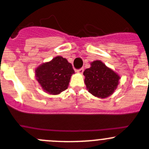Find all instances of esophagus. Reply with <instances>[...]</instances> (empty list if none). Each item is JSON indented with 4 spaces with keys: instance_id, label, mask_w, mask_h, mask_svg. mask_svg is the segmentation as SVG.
Returning a JSON list of instances; mask_svg holds the SVG:
<instances>
[{
    "instance_id": "obj_1",
    "label": "esophagus",
    "mask_w": 149,
    "mask_h": 149,
    "mask_svg": "<svg viewBox=\"0 0 149 149\" xmlns=\"http://www.w3.org/2000/svg\"><path fill=\"white\" fill-rule=\"evenodd\" d=\"M83 72H84V69H83V68H80V69H77V72H78V73L80 74H83Z\"/></svg>"
}]
</instances>
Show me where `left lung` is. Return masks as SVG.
I'll list each match as a JSON object with an SVG mask.
<instances>
[{"instance_id": "left-lung-1", "label": "left lung", "mask_w": 149, "mask_h": 149, "mask_svg": "<svg viewBox=\"0 0 149 149\" xmlns=\"http://www.w3.org/2000/svg\"><path fill=\"white\" fill-rule=\"evenodd\" d=\"M88 92L99 98H106L114 92L120 77L100 61H94L83 72Z\"/></svg>"}]
</instances>
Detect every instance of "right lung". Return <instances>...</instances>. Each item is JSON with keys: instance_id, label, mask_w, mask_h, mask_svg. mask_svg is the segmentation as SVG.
<instances>
[{"instance_id": "obj_1", "label": "right lung", "mask_w": 149, "mask_h": 149, "mask_svg": "<svg viewBox=\"0 0 149 149\" xmlns=\"http://www.w3.org/2000/svg\"><path fill=\"white\" fill-rule=\"evenodd\" d=\"M73 73L72 64L61 56H57L36 69V80L40 86L47 93L53 95L67 88Z\"/></svg>"}]
</instances>
